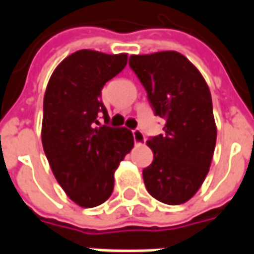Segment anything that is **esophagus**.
<instances>
[{"label": "esophagus", "mask_w": 254, "mask_h": 254, "mask_svg": "<svg viewBox=\"0 0 254 254\" xmlns=\"http://www.w3.org/2000/svg\"><path fill=\"white\" fill-rule=\"evenodd\" d=\"M133 138H134V143L136 144H143L145 141V136H144V133L141 130H133Z\"/></svg>", "instance_id": "esophagus-1"}]
</instances>
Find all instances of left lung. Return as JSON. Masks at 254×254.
<instances>
[{"instance_id":"8db88e82","label":"left lung","mask_w":254,"mask_h":254,"mask_svg":"<svg viewBox=\"0 0 254 254\" xmlns=\"http://www.w3.org/2000/svg\"><path fill=\"white\" fill-rule=\"evenodd\" d=\"M129 65L147 91L165 133L149 138L154 162L143 170L147 190L156 200L178 205L190 200L209 171L216 124L208 84L178 52L133 54Z\"/></svg>"}]
</instances>
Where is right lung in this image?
Listing matches in <instances>:
<instances>
[{
	"label": "right lung",
	"mask_w": 254,
	"mask_h": 254,
	"mask_svg": "<svg viewBox=\"0 0 254 254\" xmlns=\"http://www.w3.org/2000/svg\"><path fill=\"white\" fill-rule=\"evenodd\" d=\"M127 54L78 50L58 65L43 99L42 144L49 165L67 197L83 208L111 196L114 173L134 145L127 127L100 125L107 118L102 88L127 66Z\"/></svg>",
	"instance_id": "right-lung-1"
}]
</instances>
